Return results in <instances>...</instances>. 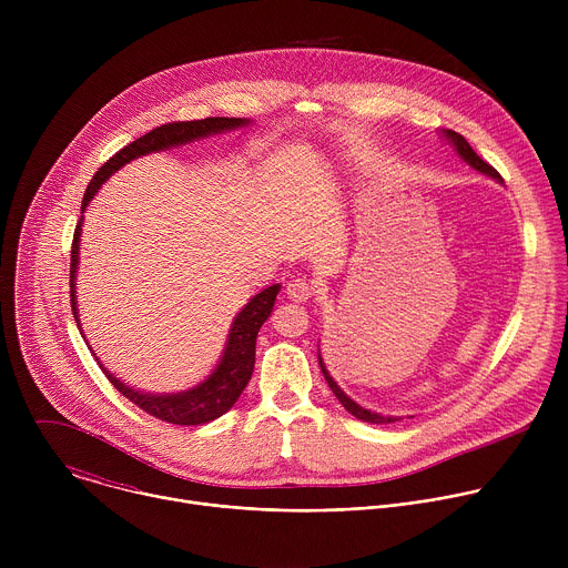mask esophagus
I'll return each mask as SVG.
<instances>
[{
  "instance_id": "1",
  "label": "esophagus",
  "mask_w": 568,
  "mask_h": 568,
  "mask_svg": "<svg viewBox=\"0 0 568 568\" xmlns=\"http://www.w3.org/2000/svg\"><path fill=\"white\" fill-rule=\"evenodd\" d=\"M314 294V285L305 278H294L287 283V296L292 301H307Z\"/></svg>"
}]
</instances>
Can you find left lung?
Listing matches in <instances>:
<instances>
[{
    "mask_svg": "<svg viewBox=\"0 0 568 568\" xmlns=\"http://www.w3.org/2000/svg\"><path fill=\"white\" fill-rule=\"evenodd\" d=\"M440 134H443L445 141H449V145H454V150L458 152V156H460L463 161H467V164H469L474 171H478V173H483V175H488V178L497 180L499 184H504V178L488 164V161H483V159L471 150V145L465 141L463 134H458V132H454V130H440ZM318 366H321V373H323V377H326L328 386H331L333 393L337 395V399L344 404V409H346L348 414H353L357 420H364V423H371V425H386V423H395V420H397L395 416H382V414H375V412H371V409H364V407H359V404H357L355 399H351V397L339 388V384L333 379V375L328 373L326 364H323L321 353H318Z\"/></svg>",
    "mask_w": 568,
    "mask_h": 568,
    "instance_id": "obj_1",
    "label": "left lung"
}]
</instances>
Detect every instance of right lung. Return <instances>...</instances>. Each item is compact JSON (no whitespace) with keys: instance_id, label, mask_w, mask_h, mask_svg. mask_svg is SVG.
Instances as JSON below:
<instances>
[{"instance_id":"add662e5","label":"right lung","mask_w":568,"mask_h":568,"mask_svg":"<svg viewBox=\"0 0 568 568\" xmlns=\"http://www.w3.org/2000/svg\"><path fill=\"white\" fill-rule=\"evenodd\" d=\"M242 125H250V119L209 116V119H200V121H175V123L159 125V128L145 132L136 141L121 148L114 156H110L105 164L97 171L94 180L90 182V186L83 195V206H80V211L85 213L88 204L99 193L103 182H108V178L112 173H116L119 169L130 164L132 159L150 154V152H159V150H171V148H178V145H186L191 141H197V139H204V136H211V134L231 132V130L242 128ZM80 226H83V215H80V220L75 224V231H73L71 270H69L71 312H73V318H75V326H80L78 305H75V272H78V261H80L78 250H80V231H83ZM278 290H281L278 283L270 285L267 290H263L254 298H250V303L235 314L217 366L213 368V373L204 382H200L197 386H193L189 390H180V393L136 390V388L123 384L119 377H114L101 364L99 357H97V362H99L101 371L105 373V377L114 384V388L119 393H123L132 404H136V407L143 409L145 414H150L159 420H164V423H173V425H189V427L191 425H206V423L220 418L222 414H226L235 404V399L240 397V393L245 390V386L250 384L252 373H254V362H256V337H258L261 326L274 310V301H276ZM80 335H83V333H80ZM92 355H97V353H92Z\"/></svg>"}]
</instances>
